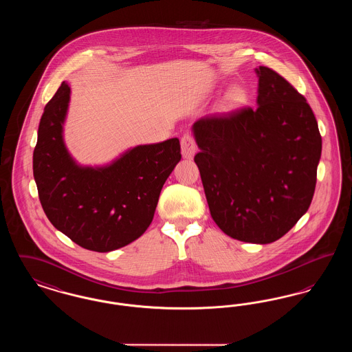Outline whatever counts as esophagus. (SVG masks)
<instances>
[{"label":"esophagus","instance_id":"34e87169","mask_svg":"<svg viewBox=\"0 0 352 352\" xmlns=\"http://www.w3.org/2000/svg\"><path fill=\"white\" fill-rule=\"evenodd\" d=\"M181 151L184 158H192L194 154L198 151V146L195 138L190 133H184L181 138Z\"/></svg>","mask_w":352,"mask_h":352}]
</instances>
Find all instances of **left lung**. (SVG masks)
Listing matches in <instances>:
<instances>
[{"instance_id": "left-lung-1", "label": "left lung", "mask_w": 352, "mask_h": 352, "mask_svg": "<svg viewBox=\"0 0 352 352\" xmlns=\"http://www.w3.org/2000/svg\"><path fill=\"white\" fill-rule=\"evenodd\" d=\"M257 107L199 118L194 157L211 217L232 239L268 244L309 210L322 138L305 99L272 68H256Z\"/></svg>"}]
</instances>
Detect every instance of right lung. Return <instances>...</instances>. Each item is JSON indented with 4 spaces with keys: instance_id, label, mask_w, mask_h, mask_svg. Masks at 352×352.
Masks as SVG:
<instances>
[{
    "instance_id": "right-lung-1",
    "label": "right lung",
    "mask_w": 352,
    "mask_h": 352,
    "mask_svg": "<svg viewBox=\"0 0 352 352\" xmlns=\"http://www.w3.org/2000/svg\"><path fill=\"white\" fill-rule=\"evenodd\" d=\"M69 87L43 111L33 154L34 179L51 224L85 250L128 245L151 226L162 186L181 160L178 138L141 145L105 168H80L63 144Z\"/></svg>"
}]
</instances>
